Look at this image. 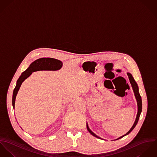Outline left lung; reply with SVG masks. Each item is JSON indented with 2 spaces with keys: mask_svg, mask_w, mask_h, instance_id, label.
I'll use <instances>...</instances> for the list:
<instances>
[{
  "mask_svg": "<svg viewBox=\"0 0 157 157\" xmlns=\"http://www.w3.org/2000/svg\"><path fill=\"white\" fill-rule=\"evenodd\" d=\"M127 75H128V76L129 79V81H130V83H131V86H132V88H133V90H134V94H135V96H136V99H137V101L138 113H137V117H136V121L134 122V123L133 126H132V128H131V129H130L126 134H124V136H123L122 137H119V139H117L116 140L120 139H121L122 137H123L124 136H125L129 134L134 129V128L136 127V126L137 125V123H138L139 119L140 116V114H141V111H142V101H141V96H140L139 91V87H138V86H137V83L136 82L135 80L134 79V78H133L132 75H131V73H127ZM87 129H88V131H89V132H90L91 135H93V136H94L95 137H97V138H98V139H101V138H100L99 137L97 136L94 133H93V132L90 129V128H89V127H88V126L87 124Z\"/></svg>",
  "mask_w": 157,
  "mask_h": 157,
  "instance_id": "obj_1",
  "label": "left lung"
}]
</instances>
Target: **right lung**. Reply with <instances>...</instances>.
I'll list each match as a JSON object with an SVG mask.
<instances>
[{"label":"right lung","mask_w":157,"mask_h":157,"mask_svg":"<svg viewBox=\"0 0 157 157\" xmlns=\"http://www.w3.org/2000/svg\"><path fill=\"white\" fill-rule=\"evenodd\" d=\"M62 65L63 63L61 61L51 58H40L34 61L26 70L21 73V76L19 77L17 81V84L14 90L13 95L12 102L13 108H14L16 95L21 84L28 77H29L32 74L33 72L38 70H59L61 68Z\"/></svg>","instance_id":"obj_1"}]
</instances>
